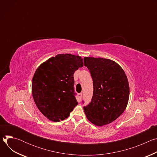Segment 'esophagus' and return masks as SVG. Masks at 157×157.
<instances>
[{"instance_id": "obj_1", "label": "esophagus", "mask_w": 157, "mask_h": 157, "mask_svg": "<svg viewBox=\"0 0 157 157\" xmlns=\"http://www.w3.org/2000/svg\"><path fill=\"white\" fill-rule=\"evenodd\" d=\"M78 97H79V99L81 100V98H82V93H79V94H78Z\"/></svg>"}]
</instances>
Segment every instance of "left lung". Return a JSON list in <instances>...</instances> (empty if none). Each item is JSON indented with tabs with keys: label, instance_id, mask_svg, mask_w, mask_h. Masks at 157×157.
<instances>
[{
	"label": "left lung",
	"instance_id": "obj_1",
	"mask_svg": "<svg viewBox=\"0 0 157 157\" xmlns=\"http://www.w3.org/2000/svg\"><path fill=\"white\" fill-rule=\"evenodd\" d=\"M84 63L91 73L94 89L91 102L84 107L86 117L97 126L109 124L117 119L127 105V76L116 62L109 59L84 57Z\"/></svg>",
	"mask_w": 157,
	"mask_h": 157
}]
</instances>
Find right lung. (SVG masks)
I'll return each instance as SVG.
<instances>
[{
	"mask_svg": "<svg viewBox=\"0 0 157 157\" xmlns=\"http://www.w3.org/2000/svg\"><path fill=\"white\" fill-rule=\"evenodd\" d=\"M82 66L81 56L59 54L36 69L32 79L33 98L38 109L50 121L59 122L68 118L78 105L73 75Z\"/></svg>",
	"mask_w": 157,
	"mask_h": 157,
	"instance_id": "add662e5",
	"label": "right lung"
}]
</instances>
